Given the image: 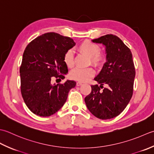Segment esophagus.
Returning <instances> with one entry per match:
<instances>
[{"label": "esophagus", "instance_id": "esophagus-1", "mask_svg": "<svg viewBox=\"0 0 154 154\" xmlns=\"http://www.w3.org/2000/svg\"><path fill=\"white\" fill-rule=\"evenodd\" d=\"M82 83L80 82H76V86H80L82 85Z\"/></svg>", "mask_w": 154, "mask_h": 154}]
</instances>
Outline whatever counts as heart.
<instances>
[{"label":"heart","instance_id":"b5f03b06","mask_svg":"<svg viewBox=\"0 0 154 154\" xmlns=\"http://www.w3.org/2000/svg\"><path fill=\"white\" fill-rule=\"evenodd\" d=\"M77 51L81 54L89 57V64L98 68H101L106 62V57L103 53L100 52V48L98 45L93 43L90 40H84L77 46ZM63 60L66 66L71 68L74 65L73 53L70 50L65 52L63 56ZM94 70L92 68H75L71 71L70 77L72 79L79 82H86L90 78L94 76Z\"/></svg>","mask_w":154,"mask_h":154}]
</instances>
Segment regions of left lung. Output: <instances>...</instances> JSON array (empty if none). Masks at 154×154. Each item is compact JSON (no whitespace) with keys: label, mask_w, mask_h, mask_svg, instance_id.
Returning a JSON list of instances; mask_svg holds the SVG:
<instances>
[{"label":"left lung","mask_w":154,"mask_h":154,"mask_svg":"<svg viewBox=\"0 0 154 154\" xmlns=\"http://www.w3.org/2000/svg\"><path fill=\"white\" fill-rule=\"evenodd\" d=\"M92 41L106 46V62L94 78L100 86H91V93L84 100L94 116L108 120L120 114L132 96L136 76L132 54L120 38L113 34ZM103 85L106 88L101 91Z\"/></svg>","instance_id":"1"}]
</instances>
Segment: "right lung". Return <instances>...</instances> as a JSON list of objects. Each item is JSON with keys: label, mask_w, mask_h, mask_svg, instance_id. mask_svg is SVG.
<instances>
[{"label": "right lung", "mask_w": 154, "mask_h": 154, "mask_svg": "<svg viewBox=\"0 0 154 154\" xmlns=\"http://www.w3.org/2000/svg\"><path fill=\"white\" fill-rule=\"evenodd\" d=\"M75 45L70 37L48 32L32 40L25 48L20 67V91L34 114L47 117L55 114L76 86V82L68 80L64 84L51 83L54 77L65 78L68 70L63 56Z\"/></svg>", "instance_id": "obj_1"}]
</instances>
